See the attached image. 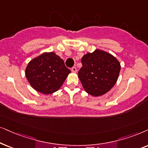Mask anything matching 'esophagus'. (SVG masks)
Masks as SVG:
<instances>
[{
    "label": "esophagus",
    "mask_w": 148,
    "mask_h": 148,
    "mask_svg": "<svg viewBox=\"0 0 148 148\" xmlns=\"http://www.w3.org/2000/svg\"><path fill=\"white\" fill-rule=\"evenodd\" d=\"M71 71H72V72L75 73V72H76V71H77V69H76V67H72V68H71Z\"/></svg>",
    "instance_id": "34e87169"
}]
</instances>
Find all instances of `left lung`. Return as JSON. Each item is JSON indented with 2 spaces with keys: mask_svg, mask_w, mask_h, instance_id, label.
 <instances>
[{
  "mask_svg": "<svg viewBox=\"0 0 148 148\" xmlns=\"http://www.w3.org/2000/svg\"><path fill=\"white\" fill-rule=\"evenodd\" d=\"M78 78L86 92L92 96L106 93L116 82L121 64L111 54L95 50L82 57Z\"/></svg>",
  "mask_w": 148,
  "mask_h": 148,
  "instance_id": "obj_1",
  "label": "left lung"
}]
</instances>
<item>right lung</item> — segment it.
I'll return each mask as SVG.
<instances>
[{"instance_id": "obj_1", "label": "right lung", "mask_w": 148, "mask_h": 148, "mask_svg": "<svg viewBox=\"0 0 148 148\" xmlns=\"http://www.w3.org/2000/svg\"><path fill=\"white\" fill-rule=\"evenodd\" d=\"M70 70L55 53H45L33 59L25 69L30 85L43 94H51L60 88Z\"/></svg>"}]
</instances>
